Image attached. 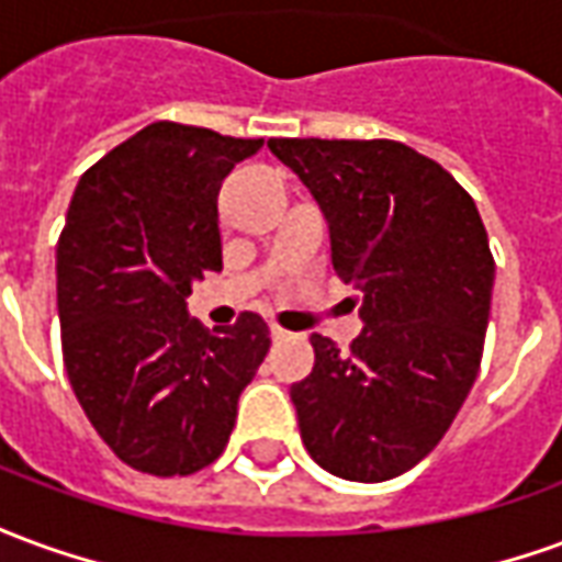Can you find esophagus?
Here are the masks:
<instances>
[{"mask_svg":"<svg viewBox=\"0 0 562 562\" xmlns=\"http://www.w3.org/2000/svg\"><path fill=\"white\" fill-rule=\"evenodd\" d=\"M270 337L273 340H289V330H282L280 325H270Z\"/></svg>","mask_w":562,"mask_h":562,"instance_id":"obj_1","label":"esophagus"}]
</instances>
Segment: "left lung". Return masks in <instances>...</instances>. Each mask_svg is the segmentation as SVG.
Returning a JSON list of instances; mask_svg holds the SVG:
<instances>
[{
	"label": "left lung",
	"instance_id": "1",
	"mask_svg": "<svg viewBox=\"0 0 562 562\" xmlns=\"http://www.w3.org/2000/svg\"><path fill=\"white\" fill-rule=\"evenodd\" d=\"M316 198L330 265L358 289L349 352L313 334L292 385L310 458L349 482H389L446 436L467 401L494 292L482 216L451 173L401 140L270 138Z\"/></svg>",
	"mask_w": 562,
	"mask_h": 562
}]
</instances>
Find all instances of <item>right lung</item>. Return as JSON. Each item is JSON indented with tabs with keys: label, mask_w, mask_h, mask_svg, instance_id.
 <instances>
[{
	"label": "right lung",
	"mask_w": 562,
	"mask_h": 562,
	"mask_svg": "<svg viewBox=\"0 0 562 562\" xmlns=\"http://www.w3.org/2000/svg\"><path fill=\"white\" fill-rule=\"evenodd\" d=\"M261 138L153 123L80 177L56 246V306L75 397L114 454L149 475L220 458L270 349L244 313L210 334L186 297L222 270L220 189Z\"/></svg>",
	"instance_id": "1"
}]
</instances>
